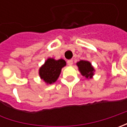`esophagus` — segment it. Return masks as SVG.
<instances>
[{
  "mask_svg": "<svg viewBox=\"0 0 127 127\" xmlns=\"http://www.w3.org/2000/svg\"><path fill=\"white\" fill-rule=\"evenodd\" d=\"M67 64H68V66H72L73 65V60H68V61H67Z\"/></svg>",
  "mask_w": 127,
  "mask_h": 127,
  "instance_id": "34e87169",
  "label": "esophagus"
}]
</instances>
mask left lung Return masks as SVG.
I'll return each instance as SVG.
<instances>
[{
	"mask_svg": "<svg viewBox=\"0 0 127 127\" xmlns=\"http://www.w3.org/2000/svg\"><path fill=\"white\" fill-rule=\"evenodd\" d=\"M76 65L78 67L79 71L81 72L82 76H85L86 78H92V77L94 75L95 69L90 64V62L81 60L78 61Z\"/></svg>",
	"mask_w": 127,
	"mask_h": 127,
	"instance_id": "1",
	"label": "left lung"
}]
</instances>
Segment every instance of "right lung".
Wrapping results in <instances>:
<instances>
[{
  "mask_svg": "<svg viewBox=\"0 0 127 127\" xmlns=\"http://www.w3.org/2000/svg\"><path fill=\"white\" fill-rule=\"evenodd\" d=\"M66 65L64 59L55 60L54 59L49 58L42 65L39 71V74L43 81L47 84L55 83L61 73V68Z\"/></svg>",
  "mask_w": 127,
  "mask_h": 127,
  "instance_id": "1",
  "label": "right lung"
}]
</instances>
